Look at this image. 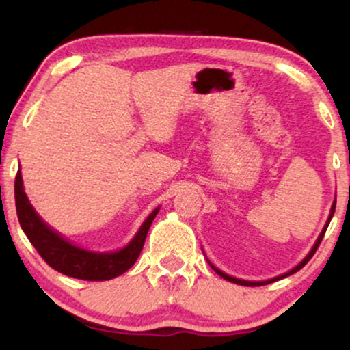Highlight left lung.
Instances as JSON below:
<instances>
[{
  "label": "left lung",
  "mask_w": 350,
  "mask_h": 350,
  "mask_svg": "<svg viewBox=\"0 0 350 350\" xmlns=\"http://www.w3.org/2000/svg\"><path fill=\"white\" fill-rule=\"evenodd\" d=\"M334 211H336V200H334V204H332V207H331V214H329V219H327V222H326V226H324V228H323V232H321L319 234V237H317V240H316V243L312 245V248L311 250H309V253L306 256H304L303 260H301V262L296 265L295 268H293V270H290L288 273H284V275H280V276H276V278H271V280H267V281H247V280H239V278H234V276H228L227 273H224V271H220L219 268H215L214 265H212L211 262H208V265H211L212 268H214V271L217 273V275L219 276H222L224 280H227V281H230V283H235V284H242V286H263V284H268V283H273V281H278V280H281V278H286V276H290V275H293V273H296L298 270H301V268L304 267V265H306L309 260L312 258V255H314L316 253V250H317V247H319V243H321V240H323V237H324V234H326V230H327V226H329V222H331V219H332V215H334Z\"/></svg>",
  "instance_id": "left-lung-1"
}]
</instances>
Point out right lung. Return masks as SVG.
Wrapping results in <instances>:
<instances>
[{"instance_id": "1", "label": "right lung", "mask_w": 350, "mask_h": 350, "mask_svg": "<svg viewBox=\"0 0 350 350\" xmlns=\"http://www.w3.org/2000/svg\"><path fill=\"white\" fill-rule=\"evenodd\" d=\"M14 199L21 228L24 234L27 235L29 242L34 245L39 255L42 256L44 262L54 270L62 273V275L87 281L111 280L130 270L138 260L139 253L143 250L144 240H146L148 230H150L156 214L159 212V207H156L148 215L143 226L136 232L133 240L126 247H123L122 250L97 253L75 247L44 222L31 206L29 199L24 192L21 171H18V174H16Z\"/></svg>"}]
</instances>
